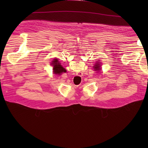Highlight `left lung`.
Segmentation results:
<instances>
[{
  "instance_id": "1",
  "label": "left lung",
  "mask_w": 148,
  "mask_h": 148,
  "mask_svg": "<svg viewBox=\"0 0 148 148\" xmlns=\"http://www.w3.org/2000/svg\"><path fill=\"white\" fill-rule=\"evenodd\" d=\"M93 67H94V70L97 71H99L100 70V69H101V65H100V64H99V62H98L96 63V64L95 65V66H93Z\"/></svg>"
}]
</instances>
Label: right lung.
Masks as SVG:
<instances>
[{
  "instance_id": "add662e5",
  "label": "right lung",
  "mask_w": 148,
  "mask_h": 148,
  "mask_svg": "<svg viewBox=\"0 0 148 148\" xmlns=\"http://www.w3.org/2000/svg\"><path fill=\"white\" fill-rule=\"evenodd\" d=\"M51 65H53V72L55 74H59L60 75L63 72H66L67 71L65 70V68H64L62 66V65L60 64V63L59 62V61L58 60V59H54L52 61L51 63Z\"/></svg>"
}]
</instances>
